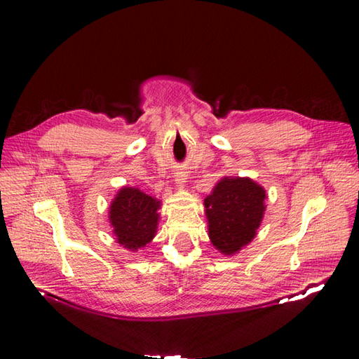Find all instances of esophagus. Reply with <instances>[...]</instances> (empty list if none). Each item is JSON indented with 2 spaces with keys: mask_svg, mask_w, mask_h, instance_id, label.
I'll list each match as a JSON object with an SVG mask.
<instances>
[{
  "mask_svg": "<svg viewBox=\"0 0 359 359\" xmlns=\"http://www.w3.org/2000/svg\"><path fill=\"white\" fill-rule=\"evenodd\" d=\"M187 172H184L182 169H180L178 172H175V175H173V181H175V187L178 189H184L186 187V182H187Z\"/></svg>",
  "mask_w": 359,
  "mask_h": 359,
  "instance_id": "34e87169",
  "label": "esophagus"
}]
</instances>
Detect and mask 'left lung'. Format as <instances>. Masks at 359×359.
<instances>
[{"label": "left lung", "mask_w": 359, "mask_h": 359, "mask_svg": "<svg viewBox=\"0 0 359 359\" xmlns=\"http://www.w3.org/2000/svg\"><path fill=\"white\" fill-rule=\"evenodd\" d=\"M265 189L248 177H223L205 198L208 236L224 256L240 253L255 240L266 210Z\"/></svg>", "instance_id": "8db88e82"}]
</instances>
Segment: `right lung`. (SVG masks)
<instances>
[{
	"mask_svg": "<svg viewBox=\"0 0 359 359\" xmlns=\"http://www.w3.org/2000/svg\"><path fill=\"white\" fill-rule=\"evenodd\" d=\"M161 202L137 187H121L109 206V223L115 240L128 252H137L154 240Z\"/></svg>",
	"mask_w": 359,
	"mask_h": 359,
	"instance_id": "obj_1",
	"label": "right lung"
}]
</instances>
